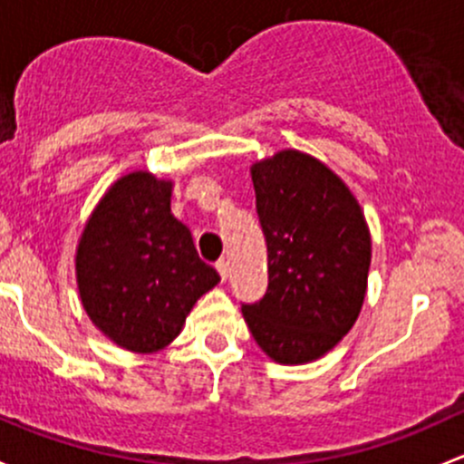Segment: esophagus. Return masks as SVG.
Instances as JSON below:
<instances>
[{
    "label": "esophagus",
    "mask_w": 464,
    "mask_h": 464,
    "mask_svg": "<svg viewBox=\"0 0 464 464\" xmlns=\"http://www.w3.org/2000/svg\"><path fill=\"white\" fill-rule=\"evenodd\" d=\"M216 269L219 273V277H222V282H227V277H228V262L227 260H218L216 262Z\"/></svg>",
    "instance_id": "1"
}]
</instances>
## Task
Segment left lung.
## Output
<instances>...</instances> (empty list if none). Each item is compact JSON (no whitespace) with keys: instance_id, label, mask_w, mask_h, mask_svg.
I'll list each match as a JSON object with an SVG mask.
<instances>
[{"instance_id":"left-lung-1","label":"left lung","mask_w":464,"mask_h":464,"mask_svg":"<svg viewBox=\"0 0 464 464\" xmlns=\"http://www.w3.org/2000/svg\"><path fill=\"white\" fill-rule=\"evenodd\" d=\"M266 240L269 286L242 304L251 335L273 360L320 358L353 326L367 291L372 237L343 179L297 150L251 169Z\"/></svg>"}]
</instances>
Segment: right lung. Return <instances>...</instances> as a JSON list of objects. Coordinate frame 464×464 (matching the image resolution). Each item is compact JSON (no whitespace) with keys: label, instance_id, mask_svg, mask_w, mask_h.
I'll list each match as a JSON object with an SVG mask.
<instances>
[{"label":"right lung","instance_id":"right-lung-1","mask_svg":"<svg viewBox=\"0 0 464 464\" xmlns=\"http://www.w3.org/2000/svg\"><path fill=\"white\" fill-rule=\"evenodd\" d=\"M77 286L89 318L113 343L150 353L179 334L199 295L219 282L170 213V182L140 170L117 179L77 246Z\"/></svg>","mask_w":464,"mask_h":464}]
</instances>
